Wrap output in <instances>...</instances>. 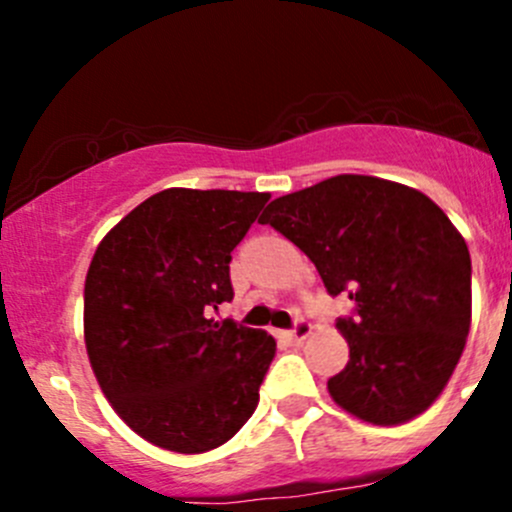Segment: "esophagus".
Instances as JSON below:
<instances>
[{
  "label": "esophagus",
  "mask_w": 512,
  "mask_h": 512,
  "mask_svg": "<svg viewBox=\"0 0 512 512\" xmlns=\"http://www.w3.org/2000/svg\"><path fill=\"white\" fill-rule=\"evenodd\" d=\"M309 334H312V324H309L307 319L299 317L297 322H294V329H292V332H289V339H292L294 344H302L304 339L309 337Z\"/></svg>",
  "instance_id": "34e87169"
}]
</instances>
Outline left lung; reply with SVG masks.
<instances>
[{"instance_id": "1", "label": "left lung", "mask_w": 512, "mask_h": 512, "mask_svg": "<svg viewBox=\"0 0 512 512\" xmlns=\"http://www.w3.org/2000/svg\"><path fill=\"white\" fill-rule=\"evenodd\" d=\"M262 225L292 240L332 297L349 361L327 381L344 411L396 426L423 414L451 379L471 329V255L448 215L409 185L334 175L267 205Z\"/></svg>"}]
</instances>
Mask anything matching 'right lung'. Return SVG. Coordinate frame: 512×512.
Instances as JSON below:
<instances>
[{"label":"right lung","mask_w":512,"mask_h":512,"mask_svg":"<svg viewBox=\"0 0 512 512\" xmlns=\"http://www.w3.org/2000/svg\"><path fill=\"white\" fill-rule=\"evenodd\" d=\"M270 193L168 188L96 247L84 337L113 411L153 446L205 453L255 414L275 339L210 312L230 302V260Z\"/></svg>","instance_id":"add662e5"}]
</instances>
